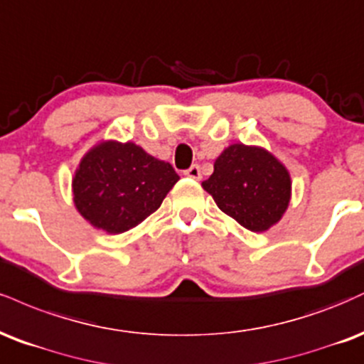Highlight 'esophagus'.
<instances>
[{"label": "esophagus", "instance_id": "34e87169", "mask_svg": "<svg viewBox=\"0 0 364 364\" xmlns=\"http://www.w3.org/2000/svg\"><path fill=\"white\" fill-rule=\"evenodd\" d=\"M183 175H186V177H189V178H194V181H199V178H200L199 165H192L191 168H187L186 172H183Z\"/></svg>", "mask_w": 364, "mask_h": 364}]
</instances>
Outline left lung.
<instances>
[{"mask_svg":"<svg viewBox=\"0 0 364 364\" xmlns=\"http://www.w3.org/2000/svg\"><path fill=\"white\" fill-rule=\"evenodd\" d=\"M203 187L221 211L250 232H266L276 225L291 198L284 165L266 149L245 144L226 148Z\"/></svg>","mask_w":364,"mask_h":364,"instance_id":"left-lung-1","label":"left lung"}]
</instances>
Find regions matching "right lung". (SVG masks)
Masks as SVG:
<instances>
[{
  "instance_id": "right-lung-1",
  "label": "right lung",
  "mask_w": 364,
  "mask_h": 364,
  "mask_svg": "<svg viewBox=\"0 0 364 364\" xmlns=\"http://www.w3.org/2000/svg\"><path fill=\"white\" fill-rule=\"evenodd\" d=\"M178 181L173 166L134 143L105 141L83 156L73 178L80 215L107 233H124L155 213Z\"/></svg>"
}]
</instances>
